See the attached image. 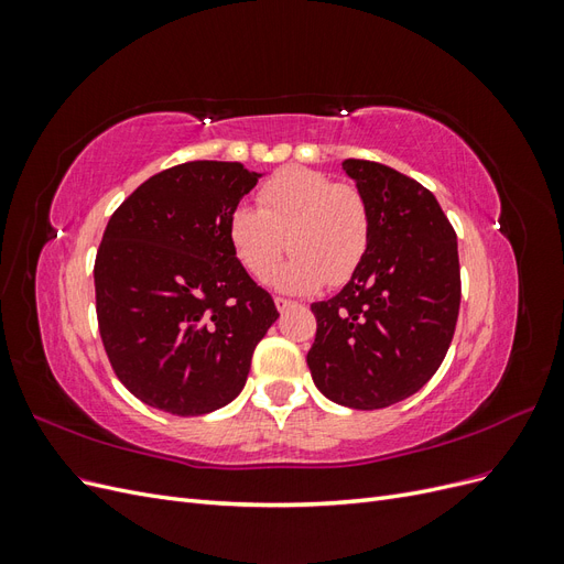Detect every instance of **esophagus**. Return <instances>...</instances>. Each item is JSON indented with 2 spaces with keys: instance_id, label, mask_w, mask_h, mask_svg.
<instances>
[{
  "instance_id": "esophagus-1",
  "label": "esophagus",
  "mask_w": 564,
  "mask_h": 564,
  "mask_svg": "<svg viewBox=\"0 0 564 564\" xmlns=\"http://www.w3.org/2000/svg\"><path fill=\"white\" fill-rule=\"evenodd\" d=\"M294 305V301H289V299H282V296H278L275 299V308L280 311V313H284V311H289Z\"/></svg>"
}]
</instances>
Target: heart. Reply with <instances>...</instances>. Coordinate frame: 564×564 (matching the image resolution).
I'll return each mask as SVG.
<instances>
[{
	"mask_svg": "<svg viewBox=\"0 0 564 564\" xmlns=\"http://www.w3.org/2000/svg\"><path fill=\"white\" fill-rule=\"evenodd\" d=\"M261 209L240 204L228 218V240L256 280H265L286 247L289 261L272 284L284 292H315L324 282H348L365 261L371 216L355 185L311 169H284L259 191Z\"/></svg>",
	"mask_w": 564,
	"mask_h": 564,
	"instance_id": "1",
	"label": "heart"
}]
</instances>
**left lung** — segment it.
Wrapping results in <instances>:
<instances>
[{"label":"left lung","instance_id":"1","mask_svg":"<svg viewBox=\"0 0 564 564\" xmlns=\"http://www.w3.org/2000/svg\"><path fill=\"white\" fill-rule=\"evenodd\" d=\"M367 199L371 240L340 292L313 303V381L350 409H383L431 381L449 350L460 303L456 232L431 191L395 169L346 160Z\"/></svg>","mask_w":564,"mask_h":564}]
</instances>
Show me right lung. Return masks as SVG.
I'll return each instance as SVG.
<instances>
[{
	"mask_svg": "<svg viewBox=\"0 0 564 564\" xmlns=\"http://www.w3.org/2000/svg\"><path fill=\"white\" fill-rule=\"evenodd\" d=\"M263 174L185 162L119 204L96 253V315L131 395L202 416L240 395L253 348L280 317L228 240V218Z\"/></svg>",
	"mask_w": 564,
	"mask_h": 564,
	"instance_id": "obj_1",
	"label": "right lung"
}]
</instances>
